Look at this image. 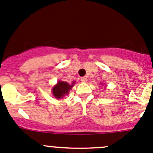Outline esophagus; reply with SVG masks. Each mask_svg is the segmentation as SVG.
<instances>
[{
  "label": "esophagus",
  "instance_id": "1",
  "mask_svg": "<svg viewBox=\"0 0 153 153\" xmlns=\"http://www.w3.org/2000/svg\"><path fill=\"white\" fill-rule=\"evenodd\" d=\"M81 80L83 81V82H86V81H88V78H87L86 76H85V77H82V78H81Z\"/></svg>",
  "mask_w": 153,
  "mask_h": 153
}]
</instances>
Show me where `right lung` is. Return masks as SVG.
I'll list each match as a JSON object with an SVG mask.
<instances>
[{"instance_id":"obj_1","label":"right lung","mask_w":153,"mask_h":153,"mask_svg":"<svg viewBox=\"0 0 153 153\" xmlns=\"http://www.w3.org/2000/svg\"><path fill=\"white\" fill-rule=\"evenodd\" d=\"M74 85V82L72 85H68L67 82H64V81H59L56 86L53 88V94L57 99L59 98H62L65 94L68 93V91L72 89V88Z\"/></svg>"}]
</instances>
